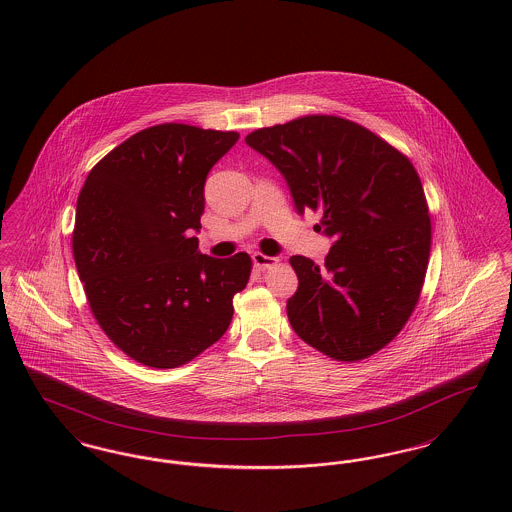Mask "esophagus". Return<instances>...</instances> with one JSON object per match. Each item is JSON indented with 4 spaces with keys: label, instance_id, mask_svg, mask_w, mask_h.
I'll list each match as a JSON object with an SVG mask.
<instances>
[{
    "label": "esophagus",
    "instance_id": "1",
    "mask_svg": "<svg viewBox=\"0 0 512 512\" xmlns=\"http://www.w3.org/2000/svg\"><path fill=\"white\" fill-rule=\"evenodd\" d=\"M253 263H255V267L259 268V270H267V268L274 267V265H278V259L276 257H268L265 253H253Z\"/></svg>",
    "mask_w": 512,
    "mask_h": 512
}]
</instances>
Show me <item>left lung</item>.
<instances>
[{
    "label": "left lung",
    "mask_w": 512,
    "mask_h": 512,
    "mask_svg": "<svg viewBox=\"0 0 512 512\" xmlns=\"http://www.w3.org/2000/svg\"><path fill=\"white\" fill-rule=\"evenodd\" d=\"M284 174L299 213L334 238L324 267L290 259L293 332L326 357L357 363L384 349L413 315L426 278L432 220L405 153L365 126L305 115L245 136Z\"/></svg>",
    "instance_id": "1"
}]
</instances>
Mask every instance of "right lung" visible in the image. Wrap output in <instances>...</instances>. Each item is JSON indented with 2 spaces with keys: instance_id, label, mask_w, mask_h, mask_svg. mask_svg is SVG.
<instances>
[{
  "instance_id": "1",
  "label": "right lung",
  "mask_w": 512,
  "mask_h": 512,
  "mask_svg": "<svg viewBox=\"0 0 512 512\" xmlns=\"http://www.w3.org/2000/svg\"><path fill=\"white\" fill-rule=\"evenodd\" d=\"M184 122L144 128L111 149L76 201L73 255L99 328L132 361L186 365L222 338L251 276L240 251H197L211 167L238 142Z\"/></svg>"
}]
</instances>
